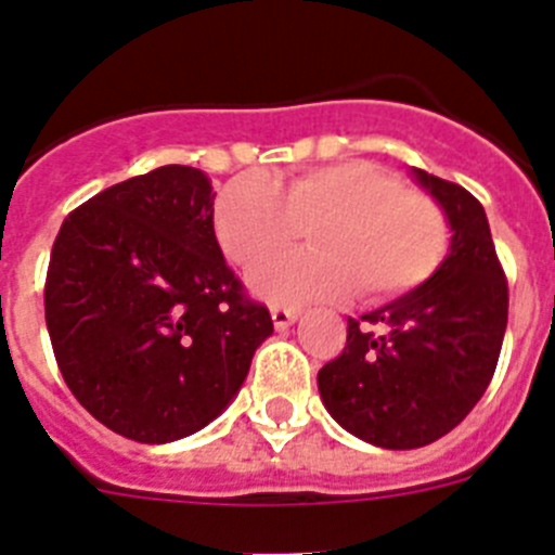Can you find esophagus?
Returning <instances> with one entry per match:
<instances>
[{"mask_svg":"<svg viewBox=\"0 0 555 555\" xmlns=\"http://www.w3.org/2000/svg\"><path fill=\"white\" fill-rule=\"evenodd\" d=\"M269 311H272V322L278 331L288 327L294 320H297V317H300V311H297V308H286V306H272Z\"/></svg>","mask_w":555,"mask_h":555,"instance_id":"obj_1","label":"esophagus"}]
</instances>
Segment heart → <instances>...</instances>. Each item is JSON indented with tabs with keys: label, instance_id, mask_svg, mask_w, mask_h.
<instances>
[{
	"label": "heart",
	"instance_id": "1",
	"mask_svg": "<svg viewBox=\"0 0 555 555\" xmlns=\"http://www.w3.org/2000/svg\"><path fill=\"white\" fill-rule=\"evenodd\" d=\"M214 233L235 267H255L308 233L311 253L258 267L263 300H397L428 283L450 249L448 214L423 191L370 160L313 166L267 183L230 180L214 205Z\"/></svg>",
	"mask_w": 555,
	"mask_h": 555
}]
</instances>
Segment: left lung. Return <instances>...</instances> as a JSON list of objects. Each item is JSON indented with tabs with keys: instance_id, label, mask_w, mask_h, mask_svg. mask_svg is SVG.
Wrapping results in <instances>:
<instances>
[{
	"instance_id": "obj_1",
	"label": "left lung",
	"mask_w": 555,
	"mask_h": 555,
	"mask_svg": "<svg viewBox=\"0 0 555 555\" xmlns=\"http://www.w3.org/2000/svg\"><path fill=\"white\" fill-rule=\"evenodd\" d=\"M414 175L448 214L450 255L411 294L350 317L345 350L317 375L333 420L389 450L436 442L475 409L508 322V281L483 205L459 183Z\"/></svg>"
}]
</instances>
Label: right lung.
<instances>
[{
	"instance_id": "obj_1",
	"label": "right lung",
	"mask_w": 555,
	"mask_h": 555,
	"mask_svg": "<svg viewBox=\"0 0 555 555\" xmlns=\"http://www.w3.org/2000/svg\"><path fill=\"white\" fill-rule=\"evenodd\" d=\"M214 191L194 166L100 191L63 219L43 313L88 414L135 442H175L242 389L272 317L224 263Z\"/></svg>"
}]
</instances>
